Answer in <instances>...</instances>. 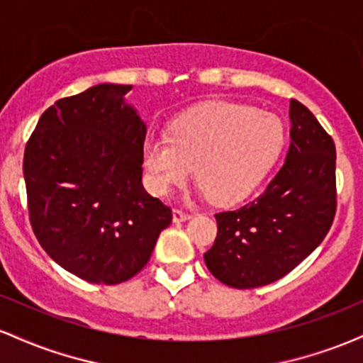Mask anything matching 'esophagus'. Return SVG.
<instances>
[{
    "instance_id": "esophagus-1",
    "label": "esophagus",
    "mask_w": 363,
    "mask_h": 363,
    "mask_svg": "<svg viewBox=\"0 0 363 363\" xmlns=\"http://www.w3.org/2000/svg\"><path fill=\"white\" fill-rule=\"evenodd\" d=\"M191 213H187V211H184V210H181V208H176V210L172 211V220L176 223H179V222H186V220H189L191 218Z\"/></svg>"
}]
</instances>
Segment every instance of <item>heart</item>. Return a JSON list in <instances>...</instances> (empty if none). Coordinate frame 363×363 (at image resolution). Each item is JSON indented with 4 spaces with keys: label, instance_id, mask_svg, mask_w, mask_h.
Wrapping results in <instances>:
<instances>
[{
    "label": "heart",
    "instance_id": "heart-1",
    "mask_svg": "<svg viewBox=\"0 0 363 363\" xmlns=\"http://www.w3.org/2000/svg\"><path fill=\"white\" fill-rule=\"evenodd\" d=\"M283 141V124L274 114L211 102L179 116L169 136H148L143 165L158 194L186 182L194 167L203 193L227 205L252 193L280 155Z\"/></svg>",
    "mask_w": 363,
    "mask_h": 363
}]
</instances>
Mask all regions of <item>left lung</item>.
<instances>
[{"label": "left lung", "instance_id": "1", "mask_svg": "<svg viewBox=\"0 0 363 363\" xmlns=\"http://www.w3.org/2000/svg\"><path fill=\"white\" fill-rule=\"evenodd\" d=\"M290 121L285 164L264 193L215 215L218 232L205 262L215 278L234 289L280 280L323 242L335 220V141L295 99Z\"/></svg>", "mask_w": 363, "mask_h": 363}]
</instances>
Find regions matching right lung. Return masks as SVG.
<instances>
[{"mask_svg": "<svg viewBox=\"0 0 363 363\" xmlns=\"http://www.w3.org/2000/svg\"><path fill=\"white\" fill-rule=\"evenodd\" d=\"M102 83L44 111L27 141L28 218L43 249L83 280L116 285L143 269L172 210L141 184L147 126Z\"/></svg>", "mask_w": 363, "mask_h": 363, "instance_id": "right-lung-1", "label": "right lung"}]
</instances>
